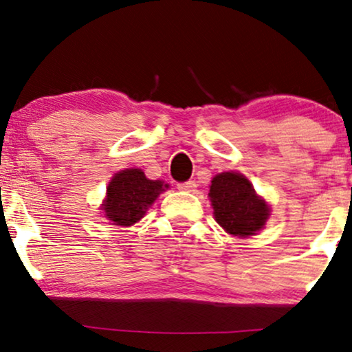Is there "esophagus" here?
Instances as JSON below:
<instances>
[{"label":"esophagus","mask_w":352,"mask_h":352,"mask_svg":"<svg viewBox=\"0 0 352 352\" xmlns=\"http://www.w3.org/2000/svg\"><path fill=\"white\" fill-rule=\"evenodd\" d=\"M195 187H197L195 181H186V182H179V184H177V189L182 192H194Z\"/></svg>","instance_id":"1"}]
</instances>
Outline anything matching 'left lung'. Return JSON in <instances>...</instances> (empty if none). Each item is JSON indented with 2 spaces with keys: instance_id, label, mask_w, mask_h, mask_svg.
I'll list each match as a JSON object with an SVG mask.
<instances>
[{
  "instance_id": "left-lung-1",
  "label": "left lung",
  "mask_w": 352,
  "mask_h": 352,
  "mask_svg": "<svg viewBox=\"0 0 352 352\" xmlns=\"http://www.w3.org/2000/svg\"><path fill=\"white\" fill-rule=\"evenodd\" d=\"M210 199L218 224L235 237L253 235L269 218L266 201L259 199L252 182L239 173L214 176L210 186Z\"/></svg>"
}]
</instances>
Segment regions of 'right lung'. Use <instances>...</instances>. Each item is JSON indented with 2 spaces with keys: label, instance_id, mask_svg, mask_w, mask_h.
I'll return each mask as SVG.
<instances>
[{
  "label": "right lung",
  "instance_id": "add662e5",
  "mask_svg": "<svg viewBox=\"0 0 352 352\" xmlns=\"http://www.w3.org/2000/svg\"><path fill=\"white\" fill-rule=\"evenodd\" d=\"M168 184L151 181L138 168L117 173L107 187V199L104 201L105 218L117 226H131L146 214Z\"/></svg>",
  "mask_w": 352,
  "mask_h": 352
}]
</instances>
